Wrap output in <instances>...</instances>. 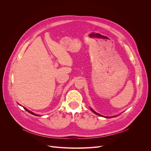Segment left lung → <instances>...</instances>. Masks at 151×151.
<instances>
[{
  "mask_svg": "<svg viewBox=\"0 0 151 151\" xmlns=\"http://www.w3.org/2000/svg\"><path fill=\"white\" fill-rule=\"evenodd\" d=\"M91 109V111L92 112H93L95 114H96V115H99V116H103V117H104V118H113V117H115V116H103V115H100V114H98V113H97V112H96L93 109H92L91 108H90Z\"/></svg>",
  "mask_w": 151,
  "mask_h": 151,
  "instance_id": "obj_1",
  "label": "left lung"
}]
</instances>
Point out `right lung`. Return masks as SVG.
<instances>
[{
	"instance_id": "1",
	"label": "right lung",
	"mask_w": 151,
	"mask_h": 151,
	"mask_svg": "<svg viewBox=\"0 0 151 151\" xmlns=\"http://www.w3.org/2000/svg\"><path fill=\"white\" fill-rule=\"evenodd\" d=\"M24 107V109L26 111H27L28 112H29L30 114H32V115H35V116H39V115H37V114H34L33 112H31L30 111H29V110H28L27 109H26V107Z\"/></svg>"
}]
</instances>
